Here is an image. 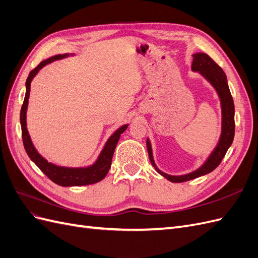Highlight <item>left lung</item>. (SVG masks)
<instances>
[{"label":"left lung","instance_id":"left-lung-1","mask_svg":"<svg viewBox=\"0 0 258 258\" xmlns=\"http://www.w3.org/2000/svg\"><path fill=\"white\" fill-rule=\"evenodd\" d=\"M192 58L194 60L191 64V71L198 72L201 76H204L205 79L212 85V87L215 89L218 98H220L222 110V129L221 136L220 139H218L216 146L208 156V158L205 160V162L202 163L198 169L182 175H171L159 170V168L156 166L153 157L151 141L150 139L147 138V152L153 167L159 174H161L163 177H166L168 181L173 183L186 182L189 181V179H194L212 172L223 160L226 152L228 151V148L232 144L233 137H235V105H233V100L228 87L226 74L224 73L222 68L218 67L215 63V61L205 52L194 53Z\"/></svg>","mask_w":258,"mask_h":258}]
</instances>
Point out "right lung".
<instances>
[{"instance_id":"obj_1","label":"right lung","mask_w":258,"mask_h":258,"mask_svg":"<svg viewBox=\"0 0 258 258\" xmlns=\"http://www.w3.org/2000/svg\"><path fill=\"white\" fill-rule=\"evenodd\" d=\"M70 56H74V53H63V54H56L48 59L43 60L40 64H38L34 70L30 72L27 82H26V96L23 100V104L21 106L20 111V123H21V132H22V141L25 145V150L35 165L41 169L42 172L48 176L53 183H56L60 186H84L89 184H95L103 179L108 170L111 168L113 154L115 151V147L118 143V140L120 135L128 128L129 124H122L121 127L117 129L114 134L107 139L105 142L102 151L100 152L97 160L90 166L87 167H79V168H72V167H62L57 166L56 163L49 162L47 159H45L43 156L36 151L35 146L32 143V140L30 138L29 131L27 128V110H28V103H29V97H30V87L31 82L36 76L41 69L48 63H51L52 61L61 60L68 58Z\"/></svg>"}]
</instances>
